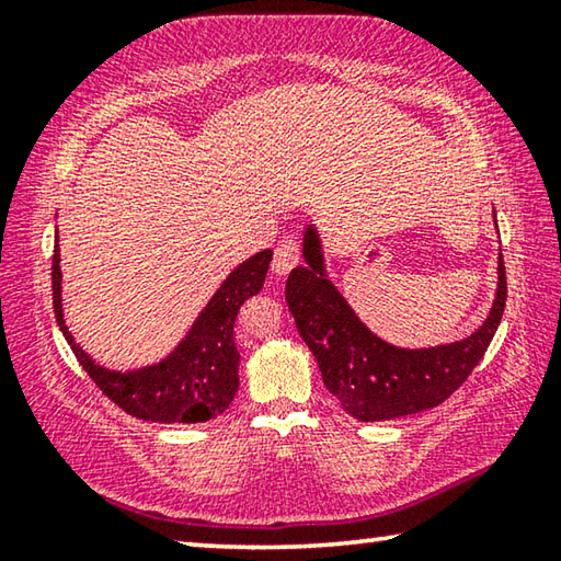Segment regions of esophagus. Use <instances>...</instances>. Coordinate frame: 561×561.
<instances>
[{"mask_svg":"<svg viewBox=\"0 0 561 561\" xmlns=\"http://www.w3.org/2000/svg\"><path fill=\"white\" fill-rule=\"evenodd\" d=\"M299 260H301V242L297 237H284V240L277 244V250H274L272 270L277 274H289L294 267H297Z\"/></svg>","mask_w":561,"mask_h":561,"instance_id":"obj_1","label":"esophagus"}]
</instances>
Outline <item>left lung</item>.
<instances>
[{
    "label": "left lung",
    "instance_id": "left-lung-1",
    "mask_svg": "<svg viewBox=\"0 0 561 561\" xmlns=\"http://www.w3.org/2000/svg\"><path fill=\"white\" fill-rule=\"evenodd\" d=\"M304 260L307 267L291 270L287 279L289 311L329 393L356 421H391L448 401L485 356L505 311L507 277L500 257L495 304L472 336L435 348H396L360 324L327 279L314 227L304 234Z\"/></svg>",
    "mask_w": 561,
    "mask_h": 561
}]
</instances>
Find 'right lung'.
Wrapping results in <instances>:
<instances>
[{"label": "right lung", "instance_id": "right-lung-1", "mask_svg": "<svg viewBox=\"0 0 561 561\" xmlns=\"http://www.w3.org/2000/svg\"><path fill=\"white\" fill-rule=\"evenodd\" d=\"M272 262V250L257 252L242 262L217 289L205 311L190 329L183 344L156 366L140 371H108L91 360L69 334L61 311V270L59 242L51 260L54 314L61 334L69 341L73 356L91 376L103 396L121 411L140 421L153 423H205L230 408L240 386V351L234 346V319L242 304L262 289Z\"/></svg>", "mask_w": 561, "mask_h": 561}]
</instances>
